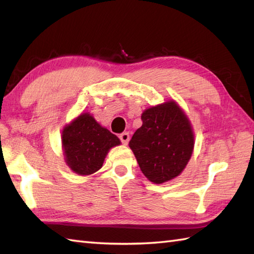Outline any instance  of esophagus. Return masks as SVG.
<instances>
[{
	"label": "esophagus",
	"instance_id": "esophagus-1",
	"mask_svg": "<svg viewBox=\"0 0 254 254\" xmlns=\"http://www.w3.org/2000/svg\"><path fill=\"white\" fill-rule=\"evenodd\" d=\"M119 137H120L122 144H124V145H127L128 143V141H130V134H128L127 132L121 133L120 136H119Z\"/></svg>",
	"mask_w": 254,
	"mask_h": 254
}]
</instances>
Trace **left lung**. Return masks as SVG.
I'll return each mask as SVG.
<instances>
[{"mask_svg": "<svg viewBox=\"0 0 254 254\" xmlns=\"http://www.w3.org/2000/svg\"><path fill=\"white\" fill-rule=\"evenodd\" d=\"M142 121L128 143L139 168L157 185L174 179L192 156L194 134L190 121L172 100L148 108L142 113Z\"/></svg>", "mask_w": 254, "mask_h": 254, "instance_id": "obj_1", "label": "left lung"}]
</instances>
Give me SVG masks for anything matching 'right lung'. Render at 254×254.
I'll return each mask as SVG.
<instances>
[{"label": "right lung", "mask_w": 254, "mask_h": 254, "mask_svg": "<svg viewBox=\"0 0 254 254\" xmlns=\"http://www.w3.org/2000/svg\"><path fill=\"white\" fill-rule=\"evenodd\" d=\"M62 145L66 165L75 174L88 176L101 168L109 149L120 145V139L86 112L64 127Z\"/></svg>", "instance_id": "right-lung-1"}]
</instances>
